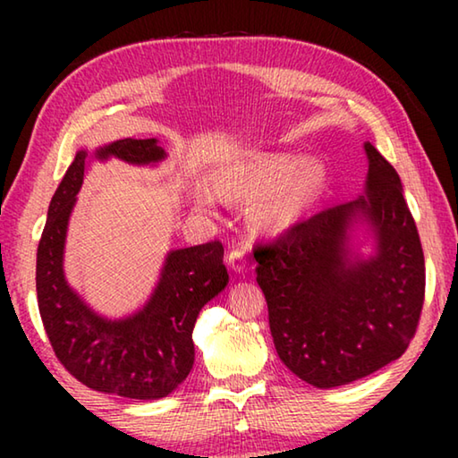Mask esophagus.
<instances>
[{"instance_id":"obj_1","label":"esophagus","mask_w":458,"mask_h":458,"mask_svg":"<svg viewBox=\"0 0 458 458\" xmlns=\"http://www.w3.org/2000/svg\"><path fill=\"white\" fill-rule=\"evenodd\" d=\"M226 262H228V267L234 270V273H238V275L244 273V270H246V254H244L242 248H234V250L228 254Z\"/></svg>"}]
</instances>
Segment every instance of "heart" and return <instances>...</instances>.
I'll return each instance as SVG.
<instances>
[{
	"instance_id": "b5f03b06",
	"label": "heart",
	"mask_w": 458,
	"mask_h": 458,
	"mask_svg": "<svg viewBox=\"0 0 458 458\" xmlns=\"http://www.w3.org/2000/svg\"><path fill=\"white\" fill-rule=\"evenodd\" d=\"M291 155H260L222 169L216 177L222 196L240 201H257L252 208L254 228L265 234H283L313 210L327 183V172L317 161L298 165ZM196 201L214 208L216 193L199 185Z\"/></svg>"
}]
</instances>
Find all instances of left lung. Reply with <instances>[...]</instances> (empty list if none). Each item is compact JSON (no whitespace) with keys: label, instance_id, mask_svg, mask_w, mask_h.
Returning a JSON list of instances; mask_svg holds the SVG:
<instances>
[{"label":"left lung","instance_id":"1","mask_svg":"<svg viewBox=\"0 0 458 458\" xmlns=\"http://www.w3.org/2000/svg\"><path fill=\"white\" fill-rule=\"evenodd\" d=\"M363 193L254 248L281 361L321 390L398 360L424 303V254L400 175L363 143ZM371 242V253L360 246Z\"/></svg>","mask_w":458,"mask_h":458}]
</instances>
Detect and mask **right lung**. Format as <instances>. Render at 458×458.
Wrapping results in <instances>:
<instances>
[{"mask_svg":"<svg viewBox=\"0 0 458 458\" xmlns=\"http://www.w3.org/2000/svg\"><path fill=\"white\" fill-rule=\"evenodd\" d=\"M111 157L153 167L167 153L157 139H119L95 153L76 151L54 191L38 244V309L54 353L79 382L114 396L159 400L190 376L196 358L193 325L201 307L226 289L224 246L214 240L169 250L157 284L143 307L125 317L95 311L68 283L64 246L89 159Z\"/></svg>","mask_w":458,"mask_h":458,"instance_id":"1","label":"right lung"}]
</instances>
